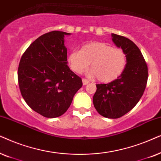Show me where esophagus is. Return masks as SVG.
<instances>
[{"mask_svg": "<svg viewBox=\"0 0 161 161\" xmlns=\"http://www.w3.org/2000/svg\"><path fill=\"white\" fill-rule=\"evenodd\" d=\"M89 81L87 80L86 79H82V84L83 85H86L87 84H89Z\"/></svg>", "mask_w": 161, "mask_h": 161, "instance_id": "obj_1", "label": "esophagus"}]
</instances>
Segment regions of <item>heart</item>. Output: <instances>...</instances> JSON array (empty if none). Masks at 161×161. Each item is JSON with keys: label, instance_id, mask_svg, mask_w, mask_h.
<instances>
[{"label": "heart", "instance_id": "heart-1", "mask_svg": "<svg viewBox=\"0 0 161 161\" xmlns=\"http://www.w3.org/2000/svg\"><path fill=\"white\" fill-rule=\"evenodd\" d=\"M68 63L77 74L86 70L91 63L89 75L97 77L102 82L108 83L117 79L125 70L127 57L121 48H113L102 42L85 44L80 51H74L68 56Z\"/></svg>", "mask_w": 161, "mask_h": 161}]
</instances>
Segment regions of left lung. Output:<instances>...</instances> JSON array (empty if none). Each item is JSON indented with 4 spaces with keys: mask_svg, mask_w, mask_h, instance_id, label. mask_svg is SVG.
Masks as SVG:
<instances>
[{
    "mask_svg": "<svg viewBox=\"0 0 161 161\" xmlns=\"http://www.w3.org/2000/svg\"><path fill=\"white\" fill-rule=\"evenodd\" d=\"M112 40L127 57L125 70L108 84L96 85L93 105L102 116L118 119L132 110L142 96L147 86L148 69L140 49L132 40L111 34Z\"/></svg>",
    "mask_w": 161,
    "mask_h": 161,
    "instance_id": "left-lung-1",
    "label": "left lung"
}]
</instances>
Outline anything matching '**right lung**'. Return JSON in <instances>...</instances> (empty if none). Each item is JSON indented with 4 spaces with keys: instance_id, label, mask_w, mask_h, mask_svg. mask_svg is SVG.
Returning a JSON list of instances; mask_svg holds the SVG:
<instances>
[{
    "instance_id": "obj_1",
    "label": "right lung",
    "mask_w": 161,
    "mask_h": 161,
    "mask_svg": "<svg viewBox=\"0 0 161 161\" xmlns=\"http://www.w3.org/2000/svg\"><path fill=\"white\" fill-rule=\"evenodd\" d=\"M67 32L42 34L21 57L18 83L23 98L32 110L46 118L64 114L75 93L82 86L80 77L68 66Z\"/></svg>"
}]
</instances>
